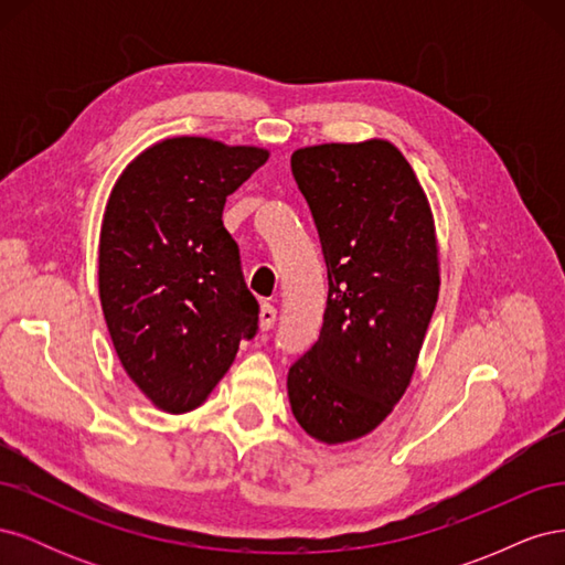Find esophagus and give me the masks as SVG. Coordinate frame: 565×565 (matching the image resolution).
<instances>
[{
    "mask_svg": "<svg viewBox=\"0 0 565 565\" xmlns=\"http://www.w3.org/2000/svg\"><path fill=\"white\" fill-rule=\"evenodd\" d=\"M276 318H278L276 306L264 303V306H262V311H259V328H262L264 332H268V330L273 328V324H276Z\"/></svg>",
    "mask_w": 565,
    "mask_h": 565,
    "instance_id": "obj_1",
    "label": "esophagus"
}]
</instances>
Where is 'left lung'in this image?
Listing matches in <instances>:
<instances>
[{
    "mask_svg": "<svg viewBox=\"0 0 565 565\" xmlns=\"http://www.w3.org/2000/svg\"><path fill=\"white\" fill-rule=\"evenodd\" d=\"M292 177L318 228L328 306L287 396L301 429L334 446L377 429L413 377L438 301L436 228L388 141L295 150Z\"/></svg>",
    "mask_w": 565,
    "mask_h": 565,
    "instance_id": "1",
    "label": "left lung"
}]
</instances>
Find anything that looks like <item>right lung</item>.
<instances>
[{"instance_id":"right-lung-1","label":"right lung","mask_w":565,"mask_h":565,"mask_svg":"<svg viewBox=\"0 0 565 565\" xmlns=\"http://www.w3.org/2000/svg\"><path fill=\"white\" fill-rule=\"evenodd\" d=\"M268 152L179 136L117 179L100 226L98 292L131 382L164 413L198 407L259 330L226 198Z\"/></svg>"}]
</instances>
